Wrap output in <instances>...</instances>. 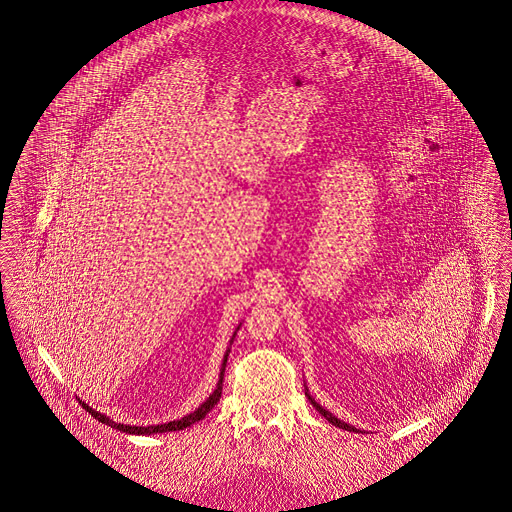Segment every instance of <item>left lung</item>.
<instances>
[{
	"label": "left lung",
	"instance_id": "1",
	"mask_svg": "<svg viewBox=\"0 0 512 512\" xmlns=\"http://www.w3.org/2000/svg\"><path fill=\"white\" fill-rule=\"evenodd\" d=\"M305 396H307V400H309V402L315 406V410H317V412H319V414H321V416H323V418H325L329 424H333V426H337V428H341V430H347V432H355V430H357V428H353V426H349V424H345V422L337 420V418H335L331 412L323 410V408H321V406H319V404H317V402H315V400H313V398H311L307 392H305Z\"/></svg>",
	"mask_w": 512,
	"mask_h": 512
}]
</instances>
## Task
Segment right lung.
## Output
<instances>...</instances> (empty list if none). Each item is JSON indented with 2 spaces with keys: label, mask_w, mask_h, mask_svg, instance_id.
I'll use <instances>...</instances> for the list:
<instances>
[{
  "label": "right lung",
  "mask_w": 512,
  "mask_h": 512,
  "mask_svg": "<svg viewBox=\"0 0 512 512\" xmlns=\"http://www.w3.org/2000/svg\"><path fill=\"white\" fill-rule=\"evenodd\" d=\"M228 353L230 351H226V355H224V361H222V368H220V378L219 384H217V388H215V392L207 398V402H203L193 414H189V416H185V418H181V420H175V422H169V424H161V426H147V428H138V426H124V424H116V422H112L110 418H106V416H102L100 412H96V410H92L90 406H86L84 402H82V408L88 412V414H92V418H96L98 422H102V424H106V426H110V428H116V430H120V432H126V434H138V436H147V434H163V432H177V430H185V428H189V426H193L195 422H199V420H203L213 408H215V404L220 400V394H222V378H224V368H226V359H228Z\"/></svg>",
  "instance_id": "add662e5"
}]
</instances>
